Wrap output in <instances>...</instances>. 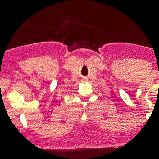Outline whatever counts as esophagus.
<instances>
[{"label":"esophagus","instance_id":"esophagus-1","mask_svg":"<svg viewBox=\"0 0 159 159\" xmlns=\"http://www.w3.org/2000/svg\"><path fill=\"white\" fill-rule=\"evenodd\" d=\"M82 81H87V79L86 78H83V79H82Z\"/></svg>","mask_w":159,"mask_h":159}]
</instances>
